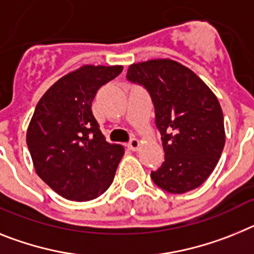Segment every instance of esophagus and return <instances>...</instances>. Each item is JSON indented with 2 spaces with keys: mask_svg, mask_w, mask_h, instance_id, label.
Masks as SVG:
<instances>
[{
  "mask_svg": "<svg viewBox=\"0 0 254 254\" xmlns=\"http://www.w3.org/2000/svg\"><path fill=\"white\" fill-rule=\"evenodd\" d=\"M139 140L136 139V138H130V140L127 142V147H129L131 151H136V149L139 148Z\"/></svg>",
  "mask_w": 254,
  "mask_h": 254,
  "instance_id": "esophagus-1",
  "label": "esophagus"
}]
</instances>
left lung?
<instances>
[{
	"label": "left lung",
	"instance_id": "left-lung-1",
	"mask_svg": "<svg viewBox=\"0 0 254 254\" xmlns=\"http://www.w3.org/2000/svg\"><path fill=\"white\" fill-rule=\"evenodd\" d=\"M127 79L142 85L154 107L165 161L153 183L173 194L203 184L225 145L224 115L212 90L190 69L173 60L133 64Z\"/></svg>",
	"mask_w": 254,
	"mask_h": 254
}]
</instances>
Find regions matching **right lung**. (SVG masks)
Listing matches in <instances>:
<instances>
[{"instance_id": "add662e5", "label": "right lung", "mask_w": 254, "mask_h": 254, "mask_svg": "<svg viewBox=\"0 0 254 254\" xmlns=\"http://www.w3.org/2000/svg\"><path fill=\"white\" fill-rule=\"evenodd\" d=\"M121 71L123 66H83L56 81L35 107L26 144L39 178L66 199H94L114 180L124 148L106 142L92 102Z\"/></svg>"}]
</instances>
